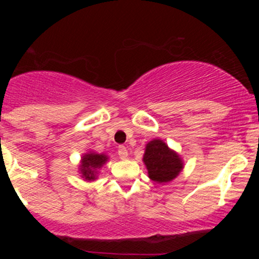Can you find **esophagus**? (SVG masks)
Returning <instances> with one entry per match:
<instances>
[{"label": "esophagus", "mask_w": 259, "mask_h": 259, "mask_svg": "<svg viewBox=\"0 0 259 259\" xmlns=\"http://www.w3.org/2000/svg\"><path fill=\"white\" fill-rule=\"evenodd\" d=\"M118 156H119L121 159H126L127 158V150H126L125 146L118 147Z\"/></svg>", "instance_id": "obj_1"}]
</instances>
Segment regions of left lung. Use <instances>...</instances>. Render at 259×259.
<instances>
[{
	"label": "left lung",
	"mask_w": 259,
	"mask_h": 259,
	"mask_svg": "<svg viewBox=\"0 0 259 259\" xmlns=\"http://www.w3.org/2000/svg\"><path fill=\"white\" fill-rule=\"evenodd\" d=\"M144 162L148 177L156 183H167L174 179L183 169V163L174 151L169 150L162 140L148 142Z\"/></svg>",
	"instance_id": "8db88e82"
}]
</instances>
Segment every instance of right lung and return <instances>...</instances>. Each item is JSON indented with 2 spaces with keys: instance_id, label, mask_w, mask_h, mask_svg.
<instances>
[{
  "instance_id": "add662e5",
  "label": "right lung",
  "mask_w": 259,
  "mask_h": 259,
  "mask_svg": "<svg viewBox=\"0 0 259 259\" xmlns=\"http://www.w3.org/2000/svg\"><path fill=\"white\" fill-rule=\"evenodd\" d=\"M107 157L105 154L89 153L82 157L81 173L86 180L96 179V169L101 168L106 163Z\"/></svg>"
}]
</instances>
